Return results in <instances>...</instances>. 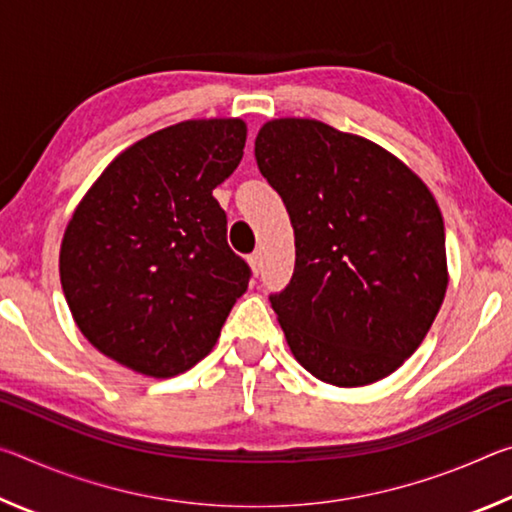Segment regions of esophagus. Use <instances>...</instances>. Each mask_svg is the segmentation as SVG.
I'll use <instances>...</instances> for the list:
<instances>
[{"instance_id":"esophagus-1","label":"esophagus","mask_w":512,"mask_h":512,"mask_svg":"<svg viewBox=\"0 0 512 512\" xmlns=\"http://www.w3.org/2000/svg\"><path fill=\"white\" fill-rule=\"evenodd\" d=\"M248 264H250V271H253V275H257L259 271H262V253H255L248 255Z\"/></svg>"}]
</instances>
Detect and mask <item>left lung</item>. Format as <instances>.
Listing matches in <instances>:
<instances>
[{
  "label": "left lung",
  "instance_id": "obj_1",
  "mask_svg": "<svg viewBox=\"0 0 512 512\" xmlns=\"http://www.w3.org/2000/svg\"><path fill=\"white\" fill-rule=\"evenodd\" d=\"M255 160L282 196L296 268L271 307L291 354L316 379L368 386L420 348L445 300V223L393 153L318 119L259 128Z\"/></svg>",
  "mask_w": 512,
  "mask_h": 512
}]
</instances>
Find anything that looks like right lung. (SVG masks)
Segmentation results:
<instances>
[{
	"label": "right lung",
	"instance_id": "right-lung-1",
	"mask_svg": "<svg viewBox=\"0 0 512 512\" xmlns=\"http://www.w3.org/2000/svg\"><path fill=\"white\" fill-rule=\"evenodd\" d=\"M244 119H189L128 146L94 180L60 244L81 334L119 366L167 379L212 352L250 268L212 196L239 167Z\"/></svg>",
	"mask_w": 512,
	"mask_h": 512
}]
</instances>
